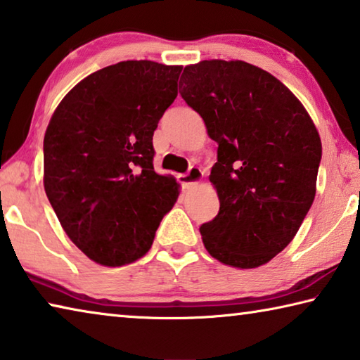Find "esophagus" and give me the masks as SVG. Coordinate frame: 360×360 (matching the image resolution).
I'll list each match as a JSON object with an SVG mask.
<instances>
[{"label": "esophagus", "mask_w": 360, "mask_h": 360, "mask_svg": "<svg viewBox=\"0 0 360 360\" xmlns=\"http://www.w3.org/2000/svg\"><path fill=\"white\" fill-rule=\"evenodd\" d=\"M202 175H204V172L201 170V167L191 166L190 169H188L186 174L179 175V180H180V184L184 185L185 188H191L194 185H198L199 181L202 180Z\"/></svg>", "instance_id": "esophagus-1"}]
</instances>
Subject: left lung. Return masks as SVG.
<instances>
[{
  "label": "left lung",
  "mask_w": 360,
  "mask_h": 360,
  "mask_svg": "<svg viewBox=\"0 0 360 360\" xmlns=\"http://www.w3.org/2000/svg\"><path fill=\"white\" fill-rule=\"evenodd\" d=\"M181 97L219 143L210 181L220 210L199 228L212 257L257 268L290 244L316 196L322 145L300 100L243 60L185 67Z\"/></svg>",
  "instance_id": "1"
}]
</instances>
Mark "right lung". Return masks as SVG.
Instances as JSON below:
<instances>
[{
  "instance_id": "obj_1",
  "label": "right lung",
  "mask_w": 360,
  "mask_h": 360,
  "mask_svg": "<svg viewBox=\"0 0 360 360\" xmlns=\"http://www.w3.org/2000/svg\"><path fill=\"white\" fill-rule=\"evenodd\" d=\"M180 73L151 60L110 65L76 84L47 126V199L73 244L103 266L143 257L179 198L174 176L153 167V134Z\"/></svg>"
}]
</instances>
